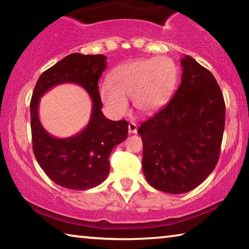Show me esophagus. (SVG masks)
Instances as JSON below:
<instances>
[{"label": "esophagus", "instance_id": "1", "mask_svg": "<svg viewBox=\"0 0 249 249\" xmlns=\"http://www.w3.org/2000/svg\"><path fill=\"white\" fill-rule=\"evenodd\" d=\"M128 133L129 134H136L137 133V125H136V123H134V122H132V123L128 124Z\"/></svg>", "mask_w": 249, "mask_h": 249}]
</instances>
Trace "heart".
Listing matches in <instances>:
<instances>
[{
    "mask_svg": "<svg viewBox=\"0 0 249 249\" xmlns=\"http://www.w3.org/2000/svg\"><path fill=\"white\" fill-rule=\"evenodd\" d=\"M178 70L175 62L166 57L135 59L115 67L108 81L101 84L100 96L113 116L127 114L128 98L145 113L162 107L176 89Z\"/></svg>",
    "mask_w": 249,
    "mask_h": 249,
    "instance_id": "1",
    "label": "heart"
}]
</instances>
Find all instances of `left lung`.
Returning a JSON list of instances; mask_svg holds the SVG:
<instances>
[{"mask_svg": "<svg viewBox=\"0 0 249 249\" xmlns=\"http://www.w3.org/2000/svg\"><path fill=\"white\" fill-rule=\"evenodd\" d=\"M180 64L179 89L137 130L146 180L172 195L193 190L214 170L225 126L224 98L213 74L190 56Z\"/></svg>", "mask_w": 249, "mask_h": 249, "instance_id": "8db88e82", "label": "left lung"}]
</instances>
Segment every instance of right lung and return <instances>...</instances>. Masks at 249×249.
Masks as SVG:
<instances>
[{"instance_id": "1", "label": "right lung", "mask_w": 249, "mask_h": 249, "mask_svg": "<svg viewBox=\"0 0 249 249\" xmlns=\"http://www.w3.org/2000/svg\"><path fill=\"white\" fill-rule=\"evenodd\" d=\"M103 54L71 53L41 73L31 100V128L34 155L54 183L70 190H88L107 178L109 154L128 134L127 122L111 121L102 112L99 79L107 68ZM81 85L91 96V117L88 125L72 138H53L42 127L38 116L40 98L61 83Z\"/></svg>"}]
</instances>
